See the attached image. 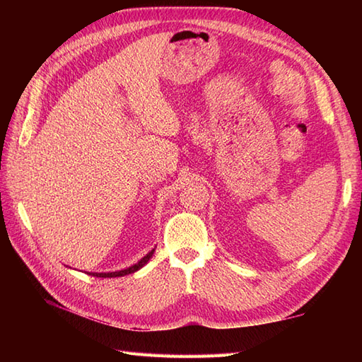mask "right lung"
<instances>
[{
  "label": "right lung",
  "mask_w": 362,
  "mask_h": 362,
  "mask_svg": "<svg viewBox=\"0 0 362 362\" xmlns=\"http://www.w3.org/2000/svg\"><path fill=\"white\" fill-rule=\"evenodd\" d=\"M153 252H156V249H152L148 255L143 257L138 263H135L134 266H130L127 269H121V271H117V272H88V275H93V276H101V279H113V276H124V275H129V274H134L136 272L138 269H141L148 261L151 259V257L153 255Z\"/></svg>",
  "instance_id": "1"
}]
</instances>
